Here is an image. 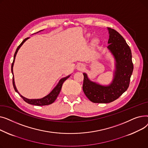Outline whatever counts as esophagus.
Here are the masks:
<instances>
[{
	"mask_svg": "<svg viewBox=\"0 0 148 148\" xmlns=\"http://www.w3.org/2000/svg\"><path fill=\"white\" fill-rule=\"evenodd\" d=\"M85 68V65L83 64H80L77 66V69L79 70V71H83Z\"/></svg>",
	"mask_w": 148,
	"mask_h": 148,
	"instance_id": "obj_1",
	"label": "esophagus"
}]
</instances>
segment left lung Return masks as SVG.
<instances>
[{
  "mask_svg": "<svg viewBox=\"0 0 148 148\" xmlns=\"http://www.w3.org/2000/svg\"><path fill=\"white\" fill-rule=\"evenodd\" d=\"M109 34L107 49L114 60L113 79L110 84L102 85L91 81L83 73V90L90 101L109 103L118 99L128 88L133 71L131 51L124 38L117 31L107 27Z\"/></svg>",
  "mask_w": 148,
  "mask_h": 148,
  "instance_id": "left-lung-1",
  "label": "left lung"
}]
</instances>
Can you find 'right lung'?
I'll return each mask as SVG.
<instances>
[{"mask_svg": "<svg viewBox=\"0 0 148 148\" xmlns=\"http://www.w3.org/2000/svg\"><path fill=\"white\" fill-rule=\"evenodd\" d=\"M42 30H40V31H42ZM40 31H39V32H40ZM39 32H36V33H38ZM29 38H25L24 40H23L22 41V42L18 45V47H17V49H16V51H15V54H14V60H13V62L12 64V65H11V72H12V74L13 75V78H12V83H13V86H14V88L15 90V92H17L18 94L20 95V96H21V97L23 99V100L25 101V102H26L27 103L29 104H32V105H35V106H47V105H49V104H52L54 101H55L58 96V95L59 94V93L60 92V90H61V88H62V84H63L64 82L67 79H68L69 77H70V75H69L65 77H64V78L61 79L59 82H58V83L57 84L56 86H55V88H54L51 92L49 94H48L47 95H46L45 97L42 98H40V99H28V98H26L25 97H24L23 96H22L19 92L18 91V90L17 89V88L16 86H15V82H14V74H13V66H14V62H15V56H16L17 55V53L18 51V50L20 49V48L21 47V45L24 44V42L27 40Z\"/></svg>", "mask_w": 148, "mask_h": 148, "instance_id": "add662e5", "label": "right lung"}]
</instances>
